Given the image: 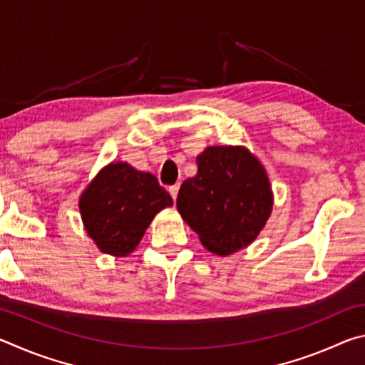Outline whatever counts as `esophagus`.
Returning a JSON list of instances; mask_svg holds the SVG:
<instances>
[{
  "label": "esophagus",
  "instance_id": "esophagus-1",
  "mask_svg": "<svg viewBox=\"0 0 365 365\" xmlns=\"http://www.w3.org/2000/svg\"><path fill=\"white\" fill-rule=\"evenodd\" d=\"M178 188H180V183H175V185H172V187H169V193L172 197H174V200H177Z\"/></svg>",
  "mask_w": 365,
  "mask_h": 365
}]
</instances>
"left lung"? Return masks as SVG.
<instances>
[{
	"label": "left lung",
	"instance_id": "8db88e82",
	"mask_svg": "<svg viewBox=\"0 0 365 365\" xmlns=\"http://www.w3.org/2000/svg\"><path fill=\"white\" fill-rule=\"evenodd\" d=\"M197 172L182 183L177 209L217 256L250 246L267 224L274 193L255 154L245 146H207L196 158Z\"/></svg>",
	"mask_w": 365,
	"mask_h": 365
}]
</instances>
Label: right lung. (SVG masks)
Masks as SVG:
<instances>
[{
	"instance_id": "right-lung-1",
	"label": "right lung",
	"mask_w": 365,
	"mask_h": 365,
	"mask_svg": "<svg viewBox=\"0 0 365 365\" xmlns=\"http://www.w3.org/2000/svg\"><path fill=\"white\" fill-rule=\"evenodd\" d=\"M172 205L156 177L122 160L98 172L78 200L88 237L101 252L115 257L133 252L154 215Z\"/></svg>"
}]
</instances>
